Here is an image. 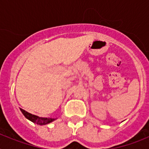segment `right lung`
<instances>
[{
  "instance_id": "obj_1",
  "label": "right lung",
  "mask_w": 149,
  "mask_h": 149,
  "mask_svg": "<svg viewBox=\"0 0 149 149\" xmlns=\"http://www.w3.org/2000/svg\"><path fill=\"white\" fill-rule=\"evenodd\" d=\"M21 111L22 112V113L24 114V116L27 118V119H29L30 121L33 122V123L37 124L39 125H47V124L50 123V122H53L56 119H51V118H42V117H39L37 116L33 115V114L30 113L28 112L25 111L24 110L21 108Z\"/></svg>"
}]
</instances>
